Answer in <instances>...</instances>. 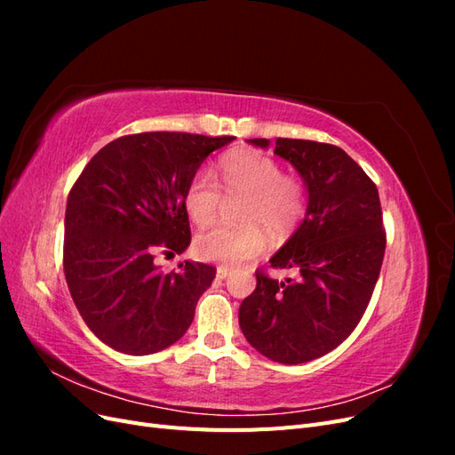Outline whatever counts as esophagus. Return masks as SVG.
I'll return each mask as SVG.
<instances>
[{
  "mask_svg": "<svg viewBox=\"0 0 455 455\" xmlns=\"http://www.w3.org/2000/svg\"><path fill=\"white\" fill-rule=\"evenodd\" d=\"M229 273H231V269H228V267H224V266H220V267L216 269V277H218V279H226Z\"/></svg>",
  "mask_w": 455,
  "mask_h": 455,
  "instance_id": "obj_1",
  "label": "esophagus"
}]
</instances>
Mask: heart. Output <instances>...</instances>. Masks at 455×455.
Returning a JSON list of instances; mask_svg holds the SVG:
<instances>
[{
  "mask_svg": "<svg viewBox=\"0 0 455 455\" xmlns=\"http://www.w3.org/2000/svg\"><path fill=\"white\" fill-rule=\"evenodd\" d=\"M220 185L229 199H239V228L216 226L196 237L197 258L222 266H241L266 249L267 229L273 237H284L304 216V188L294 176H284L281 164L259 151H237L218 164ZM222 188V189H223ZM221 189V190H222ZM209 171L191 178L184 206L197 226L211 224L224 204V195Z\"/></svg>",
  "mask_w": 455,
  "mask_h": 455,
  "instance_id": "b5f03b06",
  "label": "heart"
}]
</instances>
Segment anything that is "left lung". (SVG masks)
Segmentation results:
<instances>
[{"label": "left lung", "instance_id": "1", "mask_svg": "<svg viewBox=\"0 0 455 455\" xmlns=\"http://www.w3.org/2000/svg\"><path fill=\"white\" fill-rule=\"evenodd\" d=\"M249 142L269 146L267 139ZM275 154L307 188L304 222L269 259L296 279L277 281L258 269L239 326L267 359L301 364L336 349L363 319L379 277L385 229L376 184L341 148L277 139Z\"/></svg>", "mask_w": 455, "mask_h": 455}]
</instances>
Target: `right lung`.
Returning a JSON list of instances; mask_svg holds the SVG:
<instances>
[{"instance_id":"right-lung-1","label":"right lung","mask_w":455,"mask_h":455,"mask_svg":"<svg viewBox=\"0 0 455 455\" xmlns=\"http://www.w3.org/2000/svg\"><path fill=\"white\" fill-rule=\"evenodd\" d=\"M235 136L140 132L96 154L70 189L64 275L91 332L127 355H151L180 339L216 269L184 261L163 273L154 258L191 241L184 194L214 149Z\"/></svg>"}]
</instances>
